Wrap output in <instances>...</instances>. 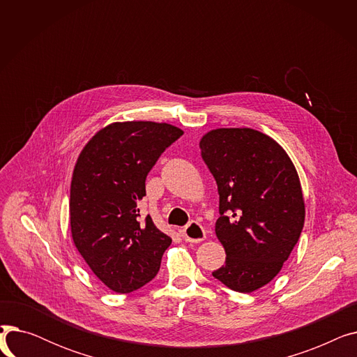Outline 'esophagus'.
I'll return each mask as SVG.
<instances>
[{"mask_svg":"<svg viewBox=\"0 0 357 357\" xmlns=\"http://www.w3.org/2000/svg\"><path fill=\"white\" fill-rule=\"evenodd\" d=\"M181 233L183 240L190 243H199L205 238V230L198 221H191L188 226H185L181 230Z\"/></svg>","mask_w":357,"mask_h":357,"instance_id":"esophagus-1","label":"esophagus"}]
</instances>
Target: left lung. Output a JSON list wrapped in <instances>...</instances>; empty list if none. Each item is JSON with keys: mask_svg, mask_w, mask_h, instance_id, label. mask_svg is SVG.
Masks as SVG:
<instances>
[{"mask_svg": "<svg viewBox=\"0 0 357 357\" xmlns=\"http://www.w3.org/2000/svg\"><path fill=\"white\" fill-rule=\"evenodd\" d=\"M199 147L218 186L215 234L227 255L213 276L233 291L253 292L282 269L304 227L295 166L273 139L253 128L211 130Z\"/></svg>", "mask_w": 357, "mask_h": 357, "instance_id": "8db88e82", "label": "left lung"}]
</instances>
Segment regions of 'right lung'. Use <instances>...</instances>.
<instances>
[{
    "label": "right lung",
    "instance_id": "1",
    "mask_svg": "<svg viewBox=\"0 0 357 357\" xmlns=\"http://www.w3.org/2000/svg\"><path fill=\"white\" fill-rule=\"evenodd\" d=\"M183 131L153 121L112 123L81 152L70 183L75 246L104 285L133 292L159 272L172 238L140 217L146 176Z\"/></svg>",
    "mask_w": 357,
    "mask_h": 357
}]
</instances>
